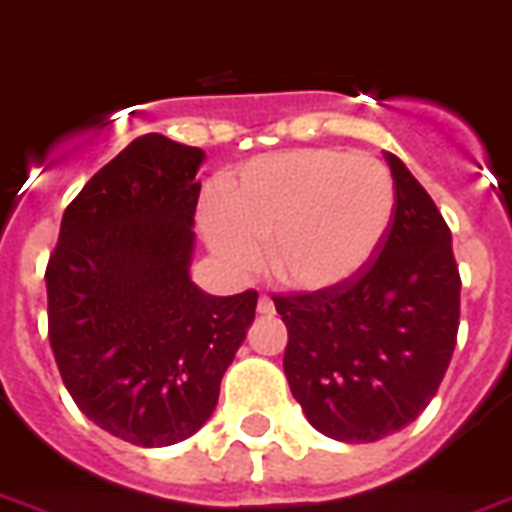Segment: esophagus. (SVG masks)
Masks as SVG:
<instances>
[{"label": "esophagus", "mask_w": 512, "mask_h": 512, "mask_svg": "<svg viewBox=\"0 0 512 512\" xmlns=\"http://www.w3.org/2000/svg\"><path fill=\"white\" fill-rule=\"evenodd\" d=\"M257 313H260V315L276 313V305H273V299L265 297V294H260V299H257Z\"/></svg>", "instance_id": "esophagus-1"}]
</instances>
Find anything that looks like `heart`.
<instances>
[{
    "label": "heart",
    "instance_id": "1",
    "mask_svg": "<svg viewBox=\"0 0 512 512\" xmlns=\"http://www.w3.org/2000/svg\"><path fill=\"white\" fill-rule=\"evenodd\" d=\"M397 189L384 162L342 149H289L228 178L202 234L236 273L268 244V268L294 292H331L363 273L384 244Z\"/></svg>",
    "mask_w": 512,
    "mask_h": 512
}]
</instances>
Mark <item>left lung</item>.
Listing matches in <instances>:
<instances>
[{
  "mask_svg": "<svg viewBox=\"0 0 512 512\" xmlns=\"http://www.w3.org/2000/svg\"><path fill=\"white\" fill-rule=\"evenodd\" d=\"M397 210L371 265L350 284L273 297L289 342L284 373L313 429L378 442L426 410L460 326L452 234L405 162L386 152Z\"/></svg>",
  "mask_w": 512,
  "mask_h": 512,
  "instance_id": "8db88e82",
  "label": "left lung"
}]
</instances>
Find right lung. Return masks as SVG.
<instances>
[{
    "label": "right lung",
    "instance_id": "right-lung-1",
    "mask_svg": "<svg viewBox=\"0 0 512 512\" xmlns=\"http://www.w3.org/2000/svg\"><path fill=\"white\" fill-rule=\"evenodd\" d=\"M199 147L144 134L91 176L49 255V344L81 413L136 447L205 426L255 321L257 292L213 297L189 276Z\"/></svg>",
    "mask_w": 512,
    "mask_h": 512
}]
</instances>
